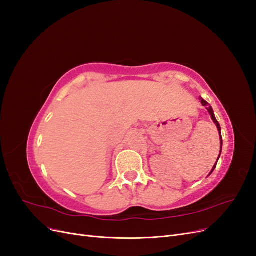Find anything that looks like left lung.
<instances>
[{
	"instance_id": "left-lung-1",
	"label": "left lung",
	"mask_w": 256,
	"mask_h": 256,
	"mask_svg": "<svg viewBox=\"0 0 256 256\" xmlns=\"http://www.w3.org/2000/svg\"><path fill=\"white\" fill-rule=\"evenodd\" d=\"M200 104H202L204 106H206V109L208 110L209 114H210V116H212V118L214 122L216 125V128H218V131H219V134H220V138H221V150H222V136H221V127H220V124L218 122V120H216V116H214V110H212V108L210 106V104H209L206 102V100H204V99H200ZM220 154H221V150H220ZM219 157H220V154H219ZM219 157H218V160H219ZM216 162H218V161H216ZM216 166L212 168L210 174L214 172V170Z\"/></svg>"
}]
</instances>
